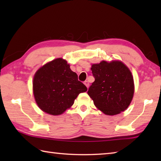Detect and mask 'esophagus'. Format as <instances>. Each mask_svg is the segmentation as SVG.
<instances>
[{
	"label": "esophagus",
	"mask_w": 161,
	"mask_h": 161,
	"mask_svg": "<svg viewBox=\"0 0 161 161\" xmlns=\"http://www.w3.org/2000/svg\"><path fill=\"white\" fill-rule=\"evenodd\" d=\"M84 84L86 85V86L88 88V87H89V83H88V81H85L84 82Z\"/></svg>",
	"instance_id": "esophagus-1"
}]
</instances>
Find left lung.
Returning a JSON list of instances; mask_svg holds the SVG:
<instances>
[{
  "mask_svg": "<svg viewBox=\"0 0 161 161\" xmlns=\"http://www.w3.org/2000/svg\"><path fill=\"white\" fill-rule=\"evenodd\" d=\"M95 81L88 94L95 107L104 114L114 115L128 108L134 93L131 71L119 61H102L91 66Z\"/></svg>",
  "mask_w": 161,
  "mask_h": 161,
  "instance_id": "left-lung-1",
  "label": "left lung"
}]
</instances>
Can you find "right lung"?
<instances>
[{
  "mask_svg": "<svg viewBox=\"0 0 161 161\" xmlns=\"http://www.w3.org/2000/svg\"><path fill=\"white\" fill-rule=\"evenodd\" d=\"M87 91L76 73L61 58L47 63L36 72L33 93L38 107L47 114L58 115L70 108L78 95Z\"/></svg>",
  "mask_w": 161,
  "mask_h": 161,
  "instance_id": "obj_1",
  "label": "right lung"
}]
</instances>
